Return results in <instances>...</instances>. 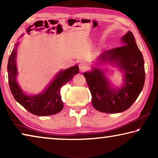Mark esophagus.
I'll use <instances>...</instances> for the list:
<instances>
[{
  "label": "esophagus",
  "instance_id": "obj_1",
  "mask_svg": "<svg viewBox=\"0 0 158 158\" xmlns=\"http://www.w3.org/2000/svg\"><path fill=\"white\" fill-rule=\"evenodd\" d=\"M79 67L80 70H81V71H84L85 69H86L87 68H88V66H87L86 64H85L84 62L80 63L79 65Z\"/></svg>",
  "mask_w": 158,
  "mask_h": 158
}]
</instances>
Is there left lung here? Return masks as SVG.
Wrapping results in <instances>:
<instances>
[{"label":"left lung","instance_id":"obj_1","mask_svg":"<svg viewBox=\"0 0 158 158\" xmlns=\"http://www.w3.org/2000/svg\"><path fill=\"white\" fill-rule=\"evenodd\" d=\"M121 42L123 46L103 52L96 60L100 65L109 63L123 73L124 83L121 88L112 87L100 68H93L91 72L84 73L93 107L103 113H120L129 109L145 82L143 58L132 32L127 31L122 37Z\"/></svg>","mask_w":158,"mask_h":158}]
</instances>
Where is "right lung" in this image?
I'll list each match as a JSON object with an SVG mask.
<instances>
[{
    "label": "right lung",
    "instance_id": "right-lung-1",
    "mask_svg": "<svg viewBox=\"0 0 158 158\" xmlns=\"http://www.w3.org/2000/svg\"><path fill=\"white\" fill-rule=\"evenodd\" d=\"M17 47L18 43L15 45L7 63L8 82L13 97L26 110L36 116H45L58 114L63 108L60 94V88L79 73V67L74 65L65 70H60L43 93L27 95L23 92L17 81Z\"/></svg>",
    "mask_w": 158,
    "mask_h": 158
}]
</instances>
